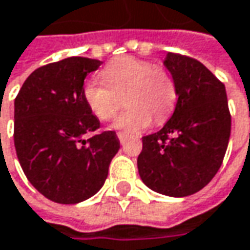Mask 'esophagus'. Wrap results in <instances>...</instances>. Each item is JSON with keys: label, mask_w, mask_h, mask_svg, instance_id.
<instances>
[{"label": "esophagus", "mask_w": 250, "mask_h": 250, "mask_svg": "<svg viewBox=\"0 0 250 250\" xmlns=\"http://www.w3.org/2000/svg\"><path fill=\"white\" fill-rule=\"evenodd\" d=\"M118 140H119V142H121V144H125V142H126V140H128V135H125V134L119 132V134H118Z\"/></svg>", "instance_id": "34e87169"}]
</instances>
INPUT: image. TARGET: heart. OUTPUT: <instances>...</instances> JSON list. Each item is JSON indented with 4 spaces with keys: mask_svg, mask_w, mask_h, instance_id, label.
<instances>
[{
    "mask_svg": "<svg viewBox=\"0 0 250 250\" xmlns=\"http://www.w3.org/2000/svg\"><path fill=\"white\" fill-rule=\"evenodd\" d=\"M102 80L87 79L83 99L89 110L101 121L110 119L125 96L128 109L119 115L112 128L122 134H140L155 122H164L175 108V83L164 69L135 57H121L102 70Z\"/></svg>",
    "mask_w": 250,
    "mask_h": 250,
    "instance_id": "1",
    "label": "heart"
}]
</instances>
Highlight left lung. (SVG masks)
<instances>
[{"mask_svg":"<svg viewBox=\"0 0 250 250\" xmlns=\"http://www.w3.org/2000/svg\"><path fill=\"white\" fill-rule=\"evenodd\" d=\"M163 64L177 104L166 125L142 138L137 166L152 191L187 197L211 181L226 154L232 124L226 87L196 59L167 53Z\"/></svg>","mask_w":250,"mask_h":250,"instance_id":"1","label":"left lung"}]
</instances>
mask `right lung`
<instances>
[{"instance_id": "1", "label": "right lung", "mask_w": 250, "mask_h": 250, "mask_svg": "<svg viewBox=\"0 0 250 250\" xmlns=\"http://www.w3.org/2000/svg\"><path fill=\"white\" fill-rule=\"evenodd\" d=\"M101 60L67 57L34 70L14 101V145L33 187L54 203L95 196L119 149L113 131L84 140L99 119L83 99V84Z\"/></svg>"}]
</instances>
